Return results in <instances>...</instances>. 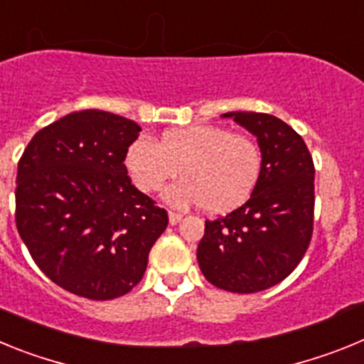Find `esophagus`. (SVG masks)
<instances>
[{
    "instance_id": "esophagus-1",
    "label": "esophagus",
    "mask_w": 364,
    "mask_h": 364,
    "mask_svg": "<svg viewBox=\"0 0 364 364\" xmlns=\"http://www.w3.org/2000/svg\"><path fill=\"white\" fill-rule=\"evenodd\" d=\"M180 220H182V215L176 211H169V224H178Z\"/></svg>"
}]
</instances>
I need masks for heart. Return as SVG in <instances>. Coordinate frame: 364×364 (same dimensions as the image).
I'll use <instances>...</instances> for the list:
<instances>
[{
    "mask_svg": "<svg viewBox=\"0 0 364 364\" xmlns=\"http://www.w3.org/2000/svg\"><path fill=\"white\" fill-rule=\"evenodd\" d=\"M125 166L146 193L162 189L175 205L200 204L205 211H230L250 198L262 173V151L252 136L218 125H189L166 131L160 144L138 138L127 149Z\"/></svg>",
    "mask_w": 364,
    "mask_h": 364,
    "instance_id": "1",
    "label": "heart"
}]
</instances>
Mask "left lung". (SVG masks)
Returning a JSON list of instances; mask_svg holds the SVG:
<instances>
[{
  "label": "left lung",
  "instance_id": "8db88e82",
  "mask_svg": "<svg viewBox=\"0 0 364 364\" xmlns=\"http://www.w3.org/2000/svg\"><path fill=\"white\" fill-rule=\"evenodd\" d=\"M257 136L262 173L240 208L205 220L197 250L204 277L220 290L255 294L284 281L314 233L311 154L301 134L266 112H226Z\"/></svg>",
  "mask_w": 364,
  "mask_h": 364
}]
</instances>
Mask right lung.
I'll return each instance as SVG.
<instances>
[{
  "label": "right lung",
  "instance_id": "obj_1",
  "mask_svg": "<svg viewBox=\"0 0 364 364\" xmlns=\"http://www.w3.org/2000/svg\"><path fill=\"white\" fill-rule=\"evenodd\" d=\"M140 125L70 112L38 131L18 162L16 228L38 268L63 290L109 301L142 281L167 211L138 191L124 160Z\"/></svg>",
  "mask_w": 364,
  "mask_h": 364
}]
</instances>
